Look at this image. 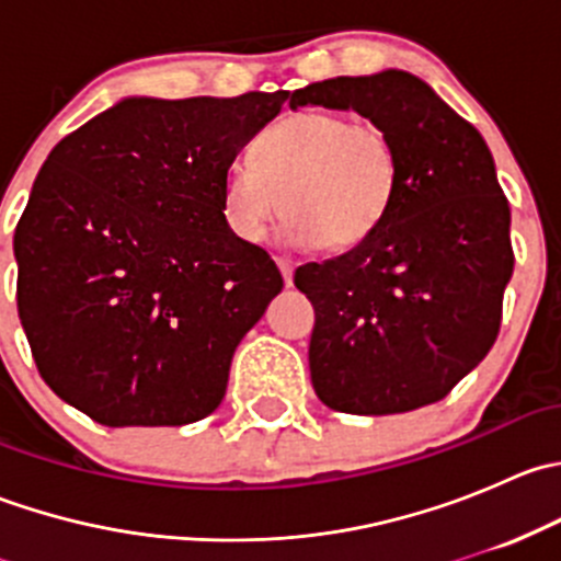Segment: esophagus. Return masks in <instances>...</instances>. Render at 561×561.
<instances>
[{
    "instance_id": "1",
    "label": "esophagus",
    "mask_w": 561,
    "mask_h": 561,
    "mask_svg": "<svg viewBox=\"0 0 561 561\" xmlns=\"http://www.w3.org/2000/svg\"><path fill=\"white\" fill-rule=\"evenodd\" d=\"M276 265L282 271V279H285L287 287H293V263L287 257H276Z\"/></svg>"
}]
</instances>
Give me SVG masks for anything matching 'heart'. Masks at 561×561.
<instances>
[{
	"label": "heart",
	"instance_id": "b5f03b06",
	"mask_svg": "<svg viewBox=\"0 0 561 561\" xmlns=\"http://www.w3.org/2000/svg\"><path fill=\"white\" fill-rule=\"evenodd\" d=\"M396 184L399 149L380 122L312 107L271 124L252 162H230L222 214L247 244H260L285 208L293 244L350 249L380 228Z\"/></svg>",
	"mask_w": 561,
	"mask_h": 561
}]
</instances>
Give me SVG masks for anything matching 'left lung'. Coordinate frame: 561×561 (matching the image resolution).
<instances>
[{
  "label": "left lung",
  "mask_w": 561,
  "mask_h": 561,
  "mask_svg": "<svg viewBox=\"0 0 561 561\" xmlns=\"http://www.w3.org/2000/svg\"><path fill=\"white\" fill-rule=\"evenodd\" d=\"M358 111L399 149L380 228L339 257L296 268L314 307L317 399L350 415L434 404L494 347L513 276L511 206L478 129L404 70L331 78L290 107Z\"/></svg>",
  "instance_id": "obj_1"
}]
</instances>
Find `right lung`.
Masks as SVG:
<instances>
[{"label": "right lung", "mask_w": 561, "mask_h": 561, "mask_svg": "<svg viewBox=\"0 0 561 561\" xmlns=\"http://www.w3.org/2000/svg\"><path fill=\"white\" fill-rule=\"evenodd\" d=\"M285 100L124 98L54 146L13 252L21 325L59 399L113 428L217 410L285 287L225 222L222 175Z\"/></svg>", "instance_id": "add662e5"}]
</instances>
